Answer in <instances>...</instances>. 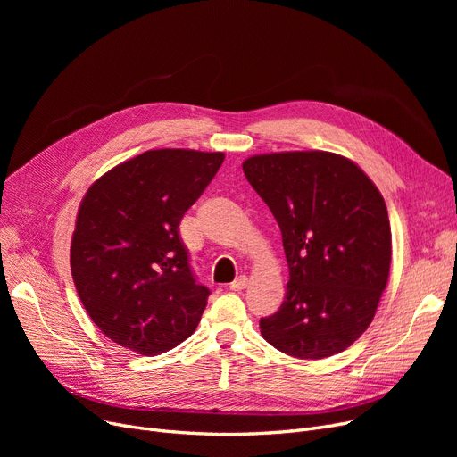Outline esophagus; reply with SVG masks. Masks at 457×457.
<instances>
[{"label": "esophagus", "mask_w": 457, "mask_h": 457, "mask_svg": "<svg viewBox=\"0 0 457 457\" xmlns=\"http://www.w3.org/2000/svg\"><path fill=\"white\" fill-rule=\"evenodd\" d=\"M246 285H248V278L246 276H238L235 281L229 283V289L231 291H243V289H246Z\"/></svg>", "instance_id": "34e87169"}]
</instances>
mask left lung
I'll use <instances>...</instances> for the list:
<instances>
[{
	"instance_id": "left-lung-1",
	"label": "left lung",
	"mask_w": 457,
	"mask_h": 457,
	"mask_svg": "<svg viewBox=\"0 0 457 457\" xmlns=\"http://www.w3.org/2000/svg\"><path fill=\"white\" fill-rule=\"evenodd\" d=\"M281 229L289 283L261 335L279 352L322 359L372 322L391 269L383 196L353 161L329 152L253 155L243 162Z\"/></svg>"
}]
</instances>
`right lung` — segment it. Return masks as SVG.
<instances>
[{"mask_svg":"<svg viewBox=\"0 0 457 457\" xmlns=\"http://www.w3.org/2000/svg\"><path fill=\"white\" fill-rule=\"evenodd\" d=\"M222 162V152L150 150L87 190L71 278L88 317L116 345L157 355L196 329L211 293L190 269L179 222Z\"/></svg>","mask_w":457,"mask_h":457,"instance_id":"right-lung-1","label":"right lung"}]
</instances>
